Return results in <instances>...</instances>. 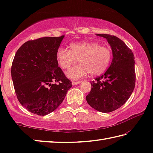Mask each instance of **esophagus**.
Wrapping results in <instances>:
<instances>
[{"mask_svg": "<svg viewBox=\"0 0 153 153\" xmlns=\"http://www.w3.org/2000/svg\"><path fill=\"white\" fill-rule=\"evenodd\" d=\"M79 83H81V81H73L72 82V85L73 86H76L77 84H79Z\"/></svg>", "mask_w": 153, "mask_h": 153, "instance_id": "1", "label": "esophagus"}]
</instances>
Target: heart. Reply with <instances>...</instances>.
I'll return each instance as SVG.
<instances>
[{
	"mask_svg": "<svg viewBox=\"0 0 153 153\" xmlns=\"http://www.w3.org/2000/svg\"><path fill=\"white\" fill-rule=\"evenodd\" d=\"M58 63L63 69H68L72 65L79 63L67 71L69 78L77 79L90 74L97 76L108 68L112 59V51L108 46H101L96 42H74L70 50L59 48L56 54Z\"/></svg>",
	"mask_w": 153,
	"mask_h": 153,
	"instance_id": "b5f03b06",
	"label": "heart"
}]
</instances>
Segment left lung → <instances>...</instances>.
Masks as SVG:
<instances>
[{
    "mask_svg": "<svg viewBox=\"0 0 153 153\" xmlns=\"http://www.w3.org/2000/svg\"><path fill=\"white\" fill-rule=\"evenodd\" d=\"M97 36L106 38L113 52V60L107 71L94 81L86 96L88 105L97 111L109 113L126 102L133 92L136 82L134 55L120 38L106 33Z\"/></svg>",
    "mask_w": 153,
    "mask_h": 153,
    "instance_id": "left-lung-1",
    "label": "left lung"
}]
</instances>
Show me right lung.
I'll return each instance as SVG.
<instances>
[{"label":"right lung","mask_w":153,"mask_h":153,"mask_svg":"<svg viewBox=\"0 0 153 153\" xmlns=\"http://www.w3.org/2000/svg\"><path fill=\"white\" fill-rule=\"evenodd\" d=\"M63 38L27 41L18 49L13 61L11 77L17 99L27 111L38 115L55 111L72 86L56 56Z\"/></svg>","instance_id":"1"}]
</instances>
